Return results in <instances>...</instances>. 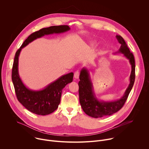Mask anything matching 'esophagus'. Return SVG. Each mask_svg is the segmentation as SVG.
I'll list each match as a JSON object with an SVG mask.
<instances>
[{
	"mask_svg": "<svg viewBox=\"0 0 149 149\" xmlns=\"http://www.w3.org/2000/svg\"><path fill=\"white\" fill-rule=\"evenodd\" d=\"M79 72L78 71H77L75 72L74 73V78L75 79H78L79 78Z\"/></svg>",
	"mask_w": 149,
	"mask_h": 149,
	"instance_id": "1",
	"label": "esophagus"
}]
</instances>
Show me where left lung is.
I'll use <instances>...</instances> for the list:
<instances>
[{
    "mask_svg": "<svg viewBox=\"0 0 149 149\" xmlns=\"http://www.w3.org/2000/svg\"><path fill=\"white\" fill-rule=\"evenodd\" d=\"M116 38L121 44L118 51L116 53L123 54L129 59L132 66L130 84L121 98L112 101H100L97 98L94 93L89 71L86 68H83L80 72V81L78 82L79 102L85 113L94 118L110 116L119 111L126 101L134 85L136 66L133 54L130 52L125 40L121 36L116 35Z\"/></svg>",
    "mask_w": 149,
    "mask_h": 149,
    "instance_id": "1",
    "label": "left lung"
}]
</instances>
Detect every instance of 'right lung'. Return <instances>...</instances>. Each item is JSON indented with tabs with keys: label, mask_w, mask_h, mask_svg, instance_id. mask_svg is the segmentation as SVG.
Returning <instances> with one entry per match:
<instances>
[{
	"label": "right lung",
	"mask_w": 149,
	"mask_h": 149,
	"mask_svg": "<svg viewBox=\"0 0 149 149\" xmlns=\"http://www.w3.org/2000/svg\"><path fill=\"white\" fill-rule=\"evenodd\" d=\"M70 30L68 25L52 26L45 28L30 35L16 51L12 67V79L18 101L31 112L45 116L55 111L61 101L62 89L71 82L74 74L70 72L62 75L55 81L40 90H32L25 86L20 78L18 71L19 56L21 50L34 40L45 35L61 33Z\"/></svg>",
	"instance_id": "obj_1"
}]
</instances>
